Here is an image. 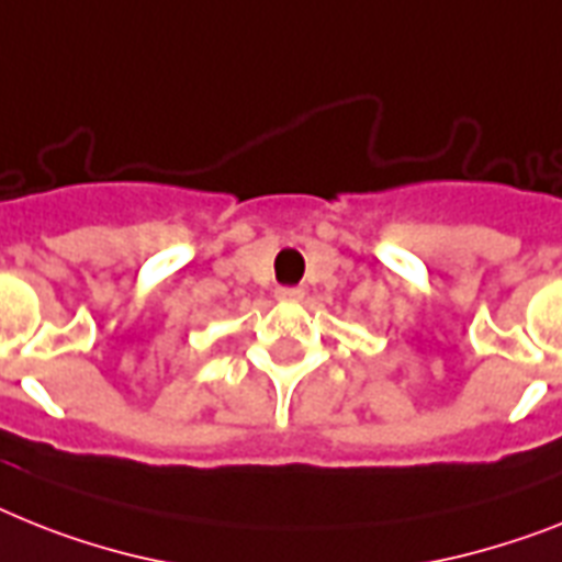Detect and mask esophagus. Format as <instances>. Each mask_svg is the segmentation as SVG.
Returning <instances> with one entry per match:
<instances>
[{"label":"esophagus","instance_id":"34e87169","mask_svg":"<svg viewBox=\"0 0 562 562\" xmlns=\"http://www.w3.org/2000/svg\"><path fill=\"white\" fill-rule=\"evenodd\" d=\"M276 299L278 301H301L304 299V290H301V286H278Z\"/></svg>","mask_w":562,"mask_h":562}]
</instances>
